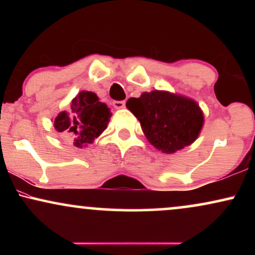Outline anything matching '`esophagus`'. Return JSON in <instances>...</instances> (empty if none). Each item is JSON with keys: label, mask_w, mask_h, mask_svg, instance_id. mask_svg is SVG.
<instances>
[{"label": "esophagus", "mask_w": 255, "mask_h": 255, "mask_svg": "<svg viewBox=\"0 0 255 255\" xmlns=\"http://www.w3.org/2000/svg\"><path fill=\"white\" fill-rule=\"evenodd\" d=\"M113 105H114V108H116V109H122V108H125L126 102L125 101H114Z\"/></svg>", "instance_id": "obj_1"}]
</instances>
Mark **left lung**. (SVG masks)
Returning <instances> with one entry per match:
<instances>
[{
	"instance_id": "obj_1",
	"label": "left lung",
	"mask_w": 255,
	"mask_h": 255,
	"mask_svg": "<svg viewBox=\"0 0 255 255\" xmlns=\"http://www.w3.org/2000/svg\"><path fill=\"white\" fill-rule=\"evenodd\" d=\"M126 105L140 121L148 141L164 153L191 145L203 127V113L195 102L164 91L145 92Z\"/></svg>"
}]
</instances>
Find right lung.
Masks as SVG:
<instances>
[{
    "label": "right lung",
    "instance_id": "add662e5",
    "mask_svg": "<svg viewBox=\"0 0 255 255\" xmlns=\"http://www.w3.org/2000/svg\"><path fill=\"white\" fill-rule=\"evenodd\" d=\"M111 113L107 104L98 101L93 92L81 91L72 101L69 114L61 113L55 119L57 131H66L74 137V145L83 147L99 136L109 122Z\"/></svg>",
    "mask_w": 255,
    "mask_h": 255
}]
</instances>
